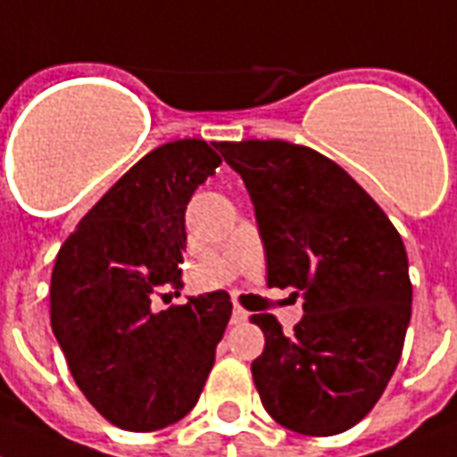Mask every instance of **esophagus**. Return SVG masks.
Segmentation results:
<instances>
[{
    "label": "esophagus",
    "mask_w": 457,
    "mask_h": 457,
    "mask_svg": "<svg viewBox=\"0 0 457 457\" xmlns=\"http://www.w3.org/2000/svg\"><path fill=\"white\" fill-rule=\"evenodd\" d=\"M246 318H248V313L244 312V309H241V306H235V309H232V325L244 323V320H246Z\"/></svg>",
    "instance_id": "34e87169"
}]
</instances>
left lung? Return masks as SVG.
Returning a JSON list of instances; mask_svg holds the SVG:
<instances>
[{"label": "left lung", "mask_w": 457, "mask_h": 457, "mask_svg": "<svg viewBox=\"0 0 457 457\" xmlns=\"http://www.w3.org/2000/svg\"><path fill=\"white\" fill-rule=\"evenodd\" d=\"M213 145L251 195L267 283L295 287L304 300L290 335L271 313L251 318L264 332L251 365L262 406L300 435L346 432L371 411L400 362L411 320L404 241L329 157L278 139Z\"/></svg>", "instance_id": "1"}]
</instances>
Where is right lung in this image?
<instances>
[{"label": "right lung", "instance_id": "obj_1", "mask_svg": "<svg viewBox=\"0 0 457 457\" xmlns=\"http://www.w3.org/2000/svg\"><path fill=\"white\" fill-rule=\"evenodd\" d=\"M220 164L202 139L164 144L134 164L69 235L51 278V325L76 386L122 430L153 432L197 404L225 335V290L153 312L181 287L186 209Z\"/></svg>", "mask_w": 457, "mask_h": 457}]
</instances>
